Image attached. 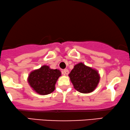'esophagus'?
<instances>
[{
    "label": "esophagus",
    "instance_id": "34e87169",
    "mask_svg": "<svg viewBox=\"0 0 130 130\" xmlns=\"http://www.w3.org/2000/svg\"><path fill=\"white\" fill-rule=\"evenodd\" d=\"M63 74L64 75H68L69 74L68 70H67V69H65V70H63Z\"/></svg>",
    "mask_w": 130,
    "mask_h": 130
}]
</instances>
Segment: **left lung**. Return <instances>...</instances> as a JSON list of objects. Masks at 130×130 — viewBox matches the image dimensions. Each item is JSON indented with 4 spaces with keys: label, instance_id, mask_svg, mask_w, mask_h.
<instances>
[{
    "label": "left lung",
    "instance_id": "8db88e82",
    "mask_svg": "<svg viewBox=\"0 0 130 130\" xmlns=\"http://www.w3.org/2000/svg\"><path fill=\"white\" fill-rule=\"evenodd\" d=\"M74 88L80 93H90L96 88L100 81L97 71L83 63L75 65L69 74Z\"/></svg>",
    "mask_w": 130,
    "mask_h": 130
}]
</instances>
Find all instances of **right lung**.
<instances>
[{
    "mask_svg": "<svg viewBox=\"0 0 130 130\" xmlns=\"http://www.w3.org/2000/svg\"><path fill=\"white\" fill-rule=\"evenodd\" d=\"M60 75L61 72L59 70H53L44 65L29 74L28 83L36 92L47 95L55 91V84Z\"/></svg>",
    "mask_w": 130,
    "mask_h": 130,
    "instance_id": "1",
    "label": "right lung"
}]
</instances>
